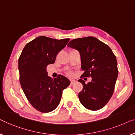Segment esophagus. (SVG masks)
Returning a JSON list of instances; mask_svg holds the SVG:
<instances>
[{"mask_svg": "<svg viewBox=\"0 0 135 135\" xmlns=\"http://www.w3.org/2000/svg\"><path fill=\"white\" fill-rule=\"evenodd\" d=\"M75 83H76V81L74 80V79H71V80H70V84H71V85L74 84Z\"/></svg>", "mask_w": 135, "mask_h": 135, "instance_id": "34e87169", "label": "esophagus"}]
</instances>
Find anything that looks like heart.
I'll return each instance as SVG.
<instances>
[{
	"label": "heart",
	"mask_w": 135,
	"mask_h": 135,
	"mask_svg": "<svg viewBox=\"0 0 135 135\" xmlns=\"http://www.w3.org/2000/svg\"><path fill=\"white\" fill-rule=\"evenodd\" d=\"M68 75H71V72H69V73H68Z\"/></svg>",
	"instance_id": "1"
}]
</instances>
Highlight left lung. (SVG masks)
<instances>
[{
    "instance_id": "8db88e82",
    "label": "left lung",
    "mask_w": 135,
    "mask_h": 135,
    "mask_svg": "<svg viewBox=\"0 0 135 135\" xmlns=\"http://www.w3.org/2000/svg\"><path fill=\"white\" fill-rule=\"evenodd\" d=\"M68 46L80 53L84 73L78 81L83 90L79 93L81 103L87 109L97 111L103 108L113 95L118 76L115 56L107 45L94 37L73 39ZM91 77L87 84L82 78Z\"/></svg>"
}]
</instances>
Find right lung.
<instances>
[{
    "mask_svg": "<svg viewBox=\"0 0 135 135\" xmlns=\"http://www.w3.org/2000/svg\"><path fill=\"white\" fill-rule=\"evenodd\" d=\"M69 38L56 40L40 36L24 47L18 60L20 81L23 92L34 108L49 113L57 107L62 91L69 79L62 75L52 79L46 67L55 62L57 55L65 48Z\"/></svg>",
    "mask_w": 135,
    "mask_h": 135,
    "instance_id": "add662e5",
    "label": "right lung"
}]
</instances>
